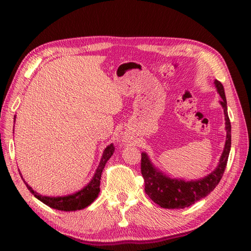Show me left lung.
Returning a JSON list of instances; mask_svg holds the SVG:
<instances>
[{"label": "left lung", "instance_id": "obj_1", "mask_svg": "<svg viewBox=\"0 0 251 251\" xmlns=\"http://www.w3.org/2000/svg\"><path fill=\"white\" fill-rule=\"evenodd\" d=\"M214 86L222 99L220 104L223 107L225 116L226 142L218 166L211 174L199 180L191 181L173 178L157 169L150 161L146 152H142L141 171L145 182V192L155 204L163 208L181 209L195 204L208 196L223 176L231 147V125L227 112V102L223 85L218 80H214Z\"/></svg>", "mask_w": 251, "mask_h": 251}]
</instances>
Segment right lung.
<instances>
[{"label": "right lung", "mask_w": 251, "mask_h": 251, "mask_svg": "<svg viewBox=\"0 0 251 251\" xmlns=\"http://www.w3.org/2000/svg\"><path fill=\"white\" fill-rule=\"evenodd\" d=\"M14 121H16V116H14ZM113 151H114V147L112 144L108 145L105 148V150L103 151V155L101 157V161H100L99 166L94 175V177L91 178V181L86 185L85 187H83L81 190L73 193V195L63 196V197L42 196L37 191H34L30 186L24 181V178L23 181L28 190H29L35 198L40 200V201L44 203L45 205L51 207V208L56 210H62V211L81 210L86 208V207H88L98 198L100 193V182H101V176L103 173V169L106 165L107 161L111 157Z\"/></svg>", "instance_id": "right-lung-1"}]
</instances>
